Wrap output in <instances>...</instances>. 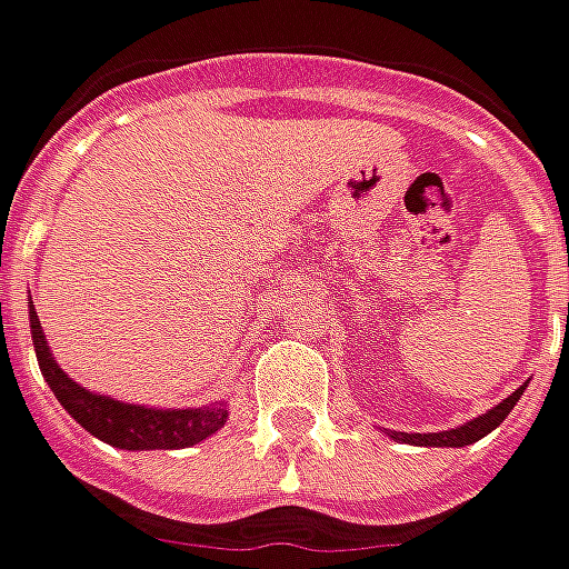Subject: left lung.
Instances as JSON below:
<instances>
[{
    "mask_svg": "<svg viewBox=\"0 0 569 569\" xmlns=\"http://www.w3.org/2000/svg\"><path fill=\"white\" fill-rule=\"evenodd\" d=\"M523 396V386L511 392V396L505 398L501 405H496L492 411H486L482 417H473L470 423H463V427H455V430H442V432H389L392 439L398 442H411V446H430V448H461L470 446V442H479L482 436H489V432L496 430L498 423L505 420V417L511 415L513 405L520 401Z\"/></svg>",
    "mask_w": 569,
    "mask_h": 569,
    "instance_id": "1",
    "label": "left lung"
}]
</instances>
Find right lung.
<instances>
[{
	"label": "right lung",
	"mask_w": 569,
	"mask_h": 569,
	"mask_svg": "<svg viewBox=\"0 0 569 569\" xmlns=\"http://www.w3.org/2000/svg\"><path fill=\"white\" fill-rule=\"evenodd\" d=\"M30 336L46 382L61 401V408L96 439L108 446L127 448V451H146V448H189L208 439L227 423V405H202V408H183V411H161V408H142V405H123L108 396H96L73 382L56 365L49 342L42 336L40 317L30 301Z\"/></svg>",
	"instance_id": "obj_1"
}]
</instances>
